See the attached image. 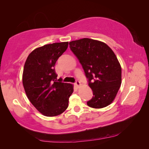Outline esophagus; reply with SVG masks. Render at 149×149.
I'll return each mask as SVG.
<instances>
[{"label":"esophagus","instance_id":"obj_1","mask_svg":"<svg viewBox=\"0 0 149 149\" xmlns=\"http://www.w3.org/2000/svg\"><path fill=\"white\" fill-rule=\"evenodd\" d=\"M75 85H76V87L78 88L81 86V83L79 81H76L75 82Z\"/></svg>","mask_w":149,"mask_h":149}]
</instances>
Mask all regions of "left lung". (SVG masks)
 <instances>
[{
	"mask_svg": "<svg viewBox=\"0 0 149 149\" xmlns=\"http://www.w3.org/2000/svg\"><path fill=\"white\" fill-rule=\"evenodd\" d=\"M93 92L88 106L100 109L114 101L121 84V66L111 48L102 42L84 38L70 42Z\"/></svg>",
	"mask_w": 149,
	"mask_h": 149,
	"instance_id": "obj_1",
	"label": "left lung"
}]
</instances>
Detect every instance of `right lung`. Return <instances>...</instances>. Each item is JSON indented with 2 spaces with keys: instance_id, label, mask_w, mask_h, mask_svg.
I'll return each mask as SVG.
<instances>
[{
  "instance_id": "1",
  "label": "right lung",
  "mask_w": 149,
  "mask_h": 149,
  "mask_svg": "<svg viewBox=\"0 0 149 149\" xmlns=\"http://www.w3.org/2000/svg\"><path fill=\"white\" fill-rule=\"evenodd\" d=\"M68 46V42L54 43L35 49L26 58L22 83L31 103L40 113L53 117L68 106L73 86L57 80L55 65Z\"/></svg>"
}]
</instances>
